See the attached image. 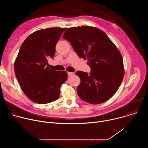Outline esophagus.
<instances>
[{
	"label": "esophagus",
	"mask_w": 148,
	"mask_h": 148,
	"mask_svg": "<svg viewBox=\"0 0 148 148\" xmlns=\"http://www.w3.org/2000/svg\"><path fill=\"white\" fill-rule=\"evenodd\" d=\"M67 74H68V75H74V73H72V72H68L67 73Z\"/></svg>",
	"instance_id": "34e87169"
}]
</instances>
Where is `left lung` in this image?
I'll use <instances>...</instances> for the list:
<instances>
[{"label":"left lung","instance_id":"8db88e82","mask_svg":"<svg viewBox=\"0 0 148 148\" xmlns=\"http://www.w3.org/2000/svg\"><path fill=\"white\" fill-rule=\"evenodd\" d=\"M62 38L70 42L78 56L87 60L88 74L76 72L81 82L77 91L83 101L92 104L103 103L117 91L124 77L122 55L108 36L90 26L69 28Z\"/></svg>","mask_w":148,"mask_h":148}]
</instances>
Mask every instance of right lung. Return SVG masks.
<instances>
[{"instance_id": "add662e5", "label": "right lung", "mask_w": 148, "mask_h": 148, "mask_svg": "<svg viewBox=\"0 0 148 148\" xmlns=\"http://www.w3.org/2000/svg\"><path fill=\"white\" fill-rule=\"evenodd\" d=\"M66 28L41 29L29 35L20 47L14 61V73L25 95L32 101L45 104L57 100L61 86L67 79L66 71H55L47 65L56 45Z\"/></svg>"}]
</instances>
